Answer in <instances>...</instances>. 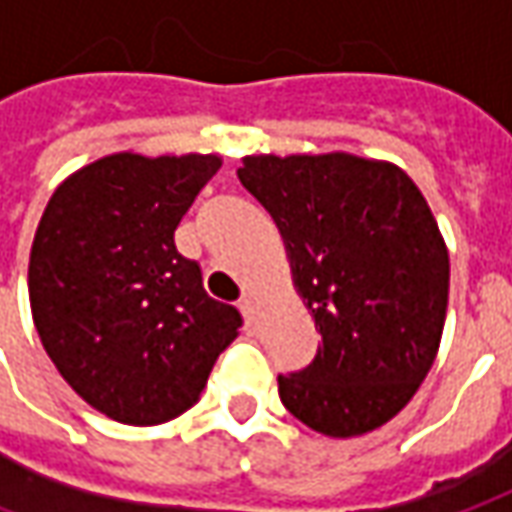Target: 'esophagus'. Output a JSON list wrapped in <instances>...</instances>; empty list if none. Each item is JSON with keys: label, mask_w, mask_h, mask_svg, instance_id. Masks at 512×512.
Masks as SVG:
<instances>
[{"label": "esophagus", "mask_w": 512, "mask_h": 512, "mask_svg": "<svg viewBox=\"0 0 512 512\" xmlns=\"http://www.w3.org/2000/svg\"><path fill=\"white\" fill-rule=\"evenodd\" d=\"M240 311H243L246 323H252V320H255V297H249V294H246V297L240 300Z\"/></svg>", "instance_id": "1"}]
</instances>
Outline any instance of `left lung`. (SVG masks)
Returning a JSON list of instances; mask_svg holds the SVG:
<instances>
[{
  "instance_id": "8db88e82",
  "label": "left lung",
  "mask_w": 512,
  "mask_h": 512,
  "mask_svg": "<svg viewBox=\"0 0 512 512\" xmlns=\"http://www.w3.org/2000/svg\"><path fill=\"white\" fill-rule=\"evenodd\" d=\"M286 243L294 289L323 343L277 391L311 431H377L428 377L448 311L445 238L419 186L351 152L246 155L238 169Z\"/></svg>"
}]
</instances>
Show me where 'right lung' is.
Instances as JSON below:
<instances>
[{
  "mask_svg": "<svg viewBox=\"0 0 512 512\" xmlns=\"http://www.w3.org/2000/svg\"><path fill=\"white\" fill-rule=\"evenodd\" d=\"M221 155L113 152L56 186L27 291L47 357L87 405L124 425L189 411L243 326L212 300L175 229Z\"/></svg>",
  "mask_w": 512,
  "mask_h": 512,
  "instance_id": "add662e5",
  "label": "right lung"
}]
</instances>
